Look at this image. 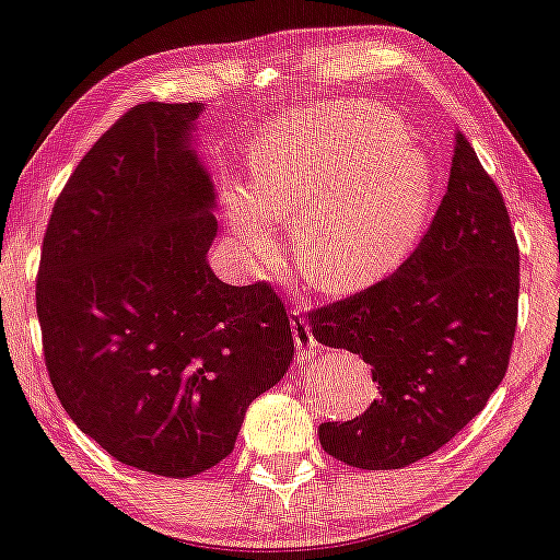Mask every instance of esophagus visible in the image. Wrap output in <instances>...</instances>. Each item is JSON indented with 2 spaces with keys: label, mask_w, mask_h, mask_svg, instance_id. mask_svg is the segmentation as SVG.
Here are the masks:
<instances>
[{
  "label": "esophagus",
  "mask_w": 560,
  "mask_h": 560,
  "mask_svg": "<svg viewBox=\"0 0 560 560\" xmlns=\"http://www.w3.org/2000/svg\"><path fill=\"white\" fill-rule=\"evenodd\" d=\"M292 336H294V343H298L300 351L314 353L316 348H319V343H316L314 334H312V329H310L307 319H302V316H298V319L292 322Z\"/></svg>",
  "instance_id": "obj_1"
}]
</instances>
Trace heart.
I'll return each mask as SVG.
<instances>
[{
    "label": "heart",
    "mask_w": 560,
    "mask_h": 560,
    "mask_svg": "<svg viewBox=\"0 0 560 560\" xmlns=\"http://www.w3.org/2000/svg\"><path fill=\"white\" fill-rule=\"evenodd\" d=\"M429 158L375 104H343L272 126L256 143L231 231L256 262L278 256L270 221H298V260L316 288L358 292L415 250L431 202Z\"/></svg>",
    "instance_id": "obj_1"
}]
</instances>
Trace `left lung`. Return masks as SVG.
Instances as JSON below:
<instances>
[{
	"instance_id": "1",
	"label": "left lung",
	"mask_w": 560,
	"mask_h": 560,
	"mask_svg": "<svg viewBox=\"0 0 560 560\" xmlns=\"http://www.w3.org/2000/svg\"><path fill=\"white\" fill-rule=\"evenodd\" d=\"M520 246L500 187L456 133L448 189L393 276L310 312L314 339L361 355L380 399L319 427L346 466L393 470L431 456L488 405L510 365Z\"/></svg>"
}]
</instances>
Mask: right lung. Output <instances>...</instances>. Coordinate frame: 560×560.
Returning <instances> with one entry per match:
<instances>
[{"mask_svg": "<svg viewBox=\"0 0 560 560\" xmlns=\"http://www.w3.org/2000/svg\"><path fill=\"white\" fill-rule=\"evenodd\" d=\"M199 112L145 102L102 133L52 205L36 278L60 405L109 456L163 478L224 460L294 355L276 290L234 288L207 262L214 187L187 143Z\"/></svg>", "mask_w": 560, "mask_h": 560, "instance_id": "1", "label": "right lung"}]
</instances>
